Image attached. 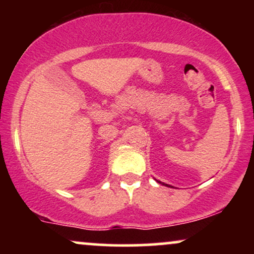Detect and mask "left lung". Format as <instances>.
Returning a JSON list of instances; mask_svg holds the SVG:
<instances>
[{
	"mask_svg": "<svg viewBox=\"0 0 254 254\" xmlns=\"http://www.w3.org/2000/svg\"><path fill=\"white\" fill-rule=\"evenodd\" d=\"M159 183H161V182H159ZM161 184H164V183H161ZM164 185H166V186H168V185H167V184H164Z\"/></svg>",
	"mask_w": 254,
	"mask_h": 254,
	"instance_id": "8db88e82",
	"label": "left lung"
}]
</instances>
